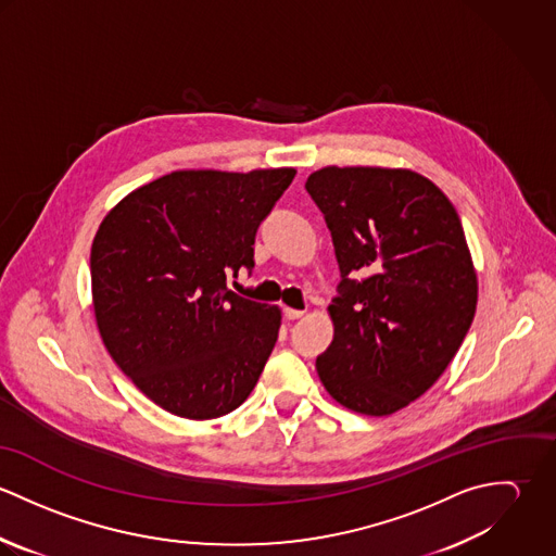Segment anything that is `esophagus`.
Wrapping results in <instances>:
<instances>
[{
  "mask_svg": "<svg viewBox=\"0 0 556 556\" xmlns=\"http://www.w3.org/2000/svg\"><path fill=\"white\" fill-rule=\"evenodd\" d=\"M285 317L289 320H295V318L304 317V311H295V308H285Z\"/></svg>",
  "mask_w": 556,
  "mask_h": 556,
  "instance_id": "34e87169",
  "label": "esophagus"
}]
</instances>
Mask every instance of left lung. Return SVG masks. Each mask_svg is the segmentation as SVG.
Returning <instances> with one entry per match:
<instances>
[{"label":"left lung","instance_id":"8db88e82","mask_svg":"<svg viewBox=\"0 0 556 556\" xmlns=\"http://www.w3.org/2000/svg\"><path fill=\"white\" fill-rule=\"evenodd\" d=\"M306 190L340 267L320 383L342 406L392 415L426 394L458 353L477 274L450 199L408 168L325 166Z\"/></svg>","mask_w":556,"mask_h":556}]
</instances>
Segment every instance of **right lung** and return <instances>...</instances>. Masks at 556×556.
<instances>
[{
    "instance_id": "right-lung-1",
    "label": "right lung",
    "mask_w": 556,
    "mask_h": 556,
    "mask_svg": "<svg viewBox=\"0 0 556 556\" xmlns=\"http://www.w3.org/2000/svg\"><path fill=\"white\" fill-rule=\"evenodd\" d=\"M295 168L173 170L124 197L91 243L100 338L126 377L186 419L231 413L278 340L280 308L229 291Z\"/></svg>"
}]
</instances>
